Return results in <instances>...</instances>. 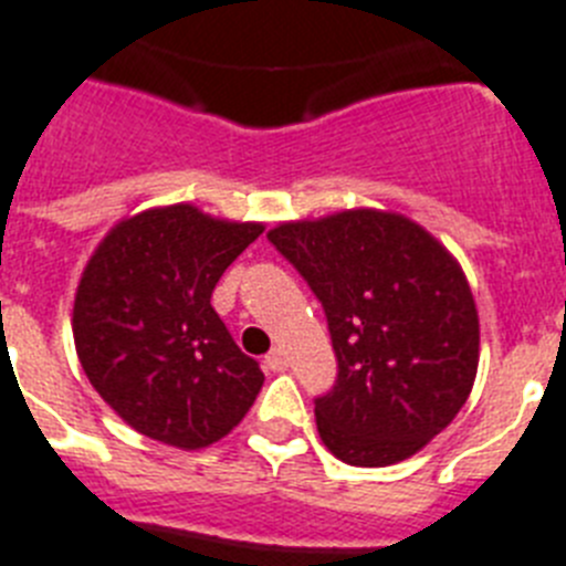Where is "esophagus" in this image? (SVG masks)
Listing matches in <instances>:
<instances>
[{"instance_id": "obj_1", "label": "esophagus", "mask_w": 566, "mask_h": 566, "mask_svg": "<svg viewBox=\"0 0 566 566\" xmlns=\"http://www.w3.org/2000/svg\"><path fill=\"white\" fill-rule=\"evenodd\" d=\"M263 364H265V369H269V371H283L289 366V360H286V355H283V352L272 349L269 355H265Z\"/></svg>"}]
</instances>
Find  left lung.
Returning <instances> with one entry per match:
<instances>
[{"instance_id":"8db88e82","label":"left lung","mask_w":566,"mask_h":566,"mask_svg":"<svg viewBox=\"0 0 566 566\" xmlns=\"http://www.w3.org/2000/svg\"><path fill=\"white\" fill-rule=\"evenodd\" d=\"M269 243L329 323L337 380L315 398L321 441L352 467L415 455L452 423L478 371V312L455 258L392 211L280 223Z\"/></svg>"}]
</instances>
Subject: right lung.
Segmentation results:
<instances>
[{
  "label": "right lung",
  "instance_id": "obj_1",
  "mask_svg": "<svg viewBox=\"0 0 566 566\" xmlns=\"http://www.w3.org/2000/svg\"><path fill=\"white\" fill-rule=\"evenodd\" d=\"M260 234V223L177 202L128 217L96 245L76 289L74 343L91 386L128 427L202 449L243 421L263 371L211 292Z\"/></svg>",
  "mask_w": 566,
  "mask_h": 566
}]
</instances>
